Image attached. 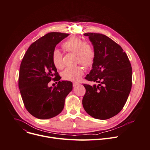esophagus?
Returning <instances> with one entry per match:
<instances>
[{"mask_svg":"<svg viewBox=\"0 0 150 150\" xmlns=\"http://www.w3.org/2000/svg\"><path fill=\"white\" fill-rule=\"evenodd\" d=\"M80 84L79 83H76V82H74V83H73V86L74 87H76V86H78V85H79Z\"/></svg>","mask_w":150,"mask_h":150,"instance_id":"esophagus-1","label":"esophagus"}]
</instances>
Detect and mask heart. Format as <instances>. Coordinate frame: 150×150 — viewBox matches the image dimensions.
<instances>
[{"instance_id": "obj_1", "label": "heart", "mask_w": 150, "mask_h": 150, "mask_svg": "<svg viewBox=\"0 0 150 150\" xmlns=\"http://www.w3.org/2000/svg\"><path fill=\"white\" fill-rule=\"evenodd\" d=\"M63 47L66 51L76 54L77 63L85 67H90L93 64L96 57V51L92 45L87 44L84 40L75 36L71 37L63 44ZM51 59L57 69H62L64 66L63 56L59 50H53ZM83 74L84 69L81 66L69 67L63 71V78L67 81L76 82Z\"/></svg>"}]
</instances>
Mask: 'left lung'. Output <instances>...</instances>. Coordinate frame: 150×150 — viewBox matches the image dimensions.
Listing matches in <instances>:
<instances>
[{"label": "left lung", "mask_w": 150, "mask_h": 150, "mask_svg": "<svg viewBox=\"0 0 150 150\" xmlns=\"http://www.w3.org/2000/svg\"><path fill=\"white\" fill-rule=\"evenodd\" d=\"M84 35L96 51L93 69L85 78L99 84H84L83 105L90 116L106 120L118 114L127 100L132 84L131 64L126 53L111 38L100 33Z\"/></svg>", "instance_id": "left-lung-1"}]
</instances>
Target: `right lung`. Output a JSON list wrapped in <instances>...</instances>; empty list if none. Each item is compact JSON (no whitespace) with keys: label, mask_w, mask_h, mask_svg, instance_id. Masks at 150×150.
Listing matches in <instances>:
<instances>
[{"label":"right lung","mask_w":150,"mask_h":150,"mask_svg":"<svg viewBox=\"0 0 150 150\" xmlns=\"http://www.w3.org/2000/svg\"><path fill=\"white\" fill-rule=\"evenodd\" d=\"M69 35L46 34L31 44L22 59L18 87L25 109L37 118L48 119L59 114L66 97L72 90L71 81H59L61 78L51 59L57 44ZM51 80L59 81L57 86H47Z\"/></svg>","instance_id":"obj_1"}]
</instances>
